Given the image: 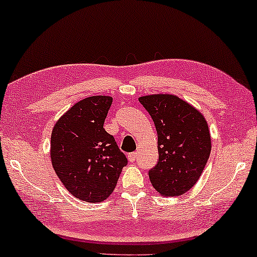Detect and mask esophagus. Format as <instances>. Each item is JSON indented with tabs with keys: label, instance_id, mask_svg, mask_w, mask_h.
<instances>
[{
	"label": "esophagus",
	"instance_id": "esophagus-1",
	"mask_svg": "<svg viewBox=\"0 0 257 257\" xmlns=\"http://www.w3.org/2000/svg\"><path fill=\"white\" fill-rule=\"evenodd\" d=\"M127 159L130 161V163H134L137 160V153H130L127 155Z\"/></svg>",
	"mask_w": 257,
	"mask_h": 257
}]
</instances>
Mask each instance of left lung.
<instances>
[{"label": "left lung", "instance_id": "obj_1", "mask_svg": "<svg viewBox=\"0 0 257 257\" xmlns=\"http://www.w3.org/2000/svg\"><path fill=\"white\" fill-rule=\"evenodd\" d=\"M157 131L159 161L149 170L153 187L164 196H178L199 180L211 151L208 123L194 106L170 94L139 97Z\"/></svg>", "mask_w": 257, "mask_h": 257}]
</instances>
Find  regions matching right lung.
<instances>
[{"mask_svg":"<svg viewBox=\"0 0 257 257\" xmlns=\"http://www.w3.org/2000/svg\"><path fill=\"white\" fill-rule=\"evenodd\" d=\"M111 96H89L66 111L51 132L55 172L73 196L102 202L111 194L127 159L103 124Z\"/></svg>","mask_w":257,"mask_h":257,"instance_id":"add662e5","label":"right lung"}]
</instances>
